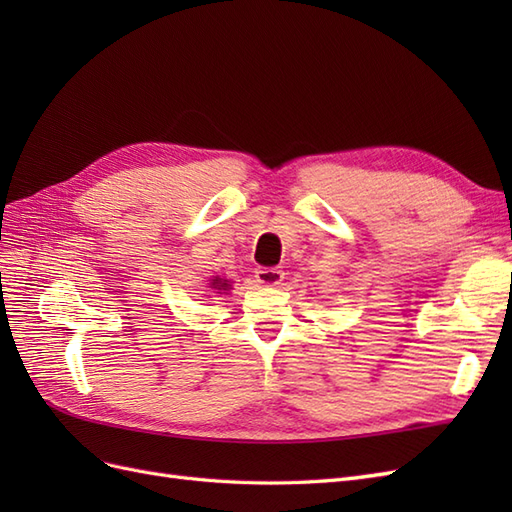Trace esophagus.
Segmentation results:
<instances>
[{"instance_id": "1", "label": "esophagus", "mask_w": 512, "mask_h": 512, "mask_svg": "<svg viewBox=\"0 0 512 512\" xmlns=\"http://www.w3.org/2000/svg\"><path fill=\"white\" fill-rule=\"evenodd\" d=\"M284 280V271L280 267H260L256 269V282L262 286H277Z\"/></svg>"}]
</instances>
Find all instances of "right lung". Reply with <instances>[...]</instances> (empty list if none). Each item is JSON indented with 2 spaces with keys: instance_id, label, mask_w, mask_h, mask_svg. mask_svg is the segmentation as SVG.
<instances>
[{
  "instance_id": "add662e5",
  "label": "right lung",
  "mask_w": 512,
  "mask_h": 512,
  "mask_svg": "<svg viewBox=\"0 0 512 512\" xmlns=\"http://www.w3.org/2000/svg\"><path fill=\"white\" fill-rule=\"evenodd\" d=\"M211 288H215V290H226L228 284H226V280H222V277H215V280H211Z\"/></svg>"
}]
</instances>
